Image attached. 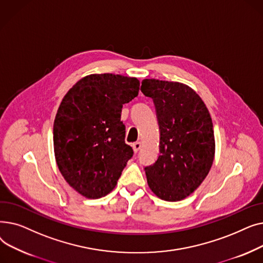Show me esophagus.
<instances>
[{
	"instance_id": "obj_1",
	"label": "esophagus",
	"mask_w": 263,
	"mask_h": 263,
	"mask_svg": "<svg viewBox=\"0 0 263 263\" xmlns=\"http://www.w3.org/2000/svg\"><path fill=\"white\" fill-rule=\"evenodd\" d=\"M132 147H133L134 153H139L141 147H142V143H141V142H135V143H133Z\"/></svg>"
}]
</instances>
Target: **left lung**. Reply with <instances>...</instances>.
I'll return each instance as SVG.
<instances>
[{
	"mask_svg": "<svg viewBox=\"0 0 263 263\" xmlns=\"http://www.w3.org/2000/svg\"><path fill=\"white\" fill-rule=\"evenodd\" d=\"M141 90L154 100L160 129V156L144 168L148 185L163 200L184 199L201 184L213 163L209 110L182 83L146 79Z\"/></svg>",
	"mask_w": 263,
	"mask_h": 263,
	"instance_id": "obj_1",
	"label": "left lung"
}]
</instances>
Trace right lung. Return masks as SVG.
I'll return each instance as SVG.
<instances>
[{"mask_svg": "<svg viewBox=\"0 0 263 263\" xmlns=\"http://www.w3.org/2000/svg\"><path fill=\"white\" fill-rule=\"evenodd\" d=\"M139 90L136 78L90 74L63 98L53 126L54 154L65 180L81 195L100 198L116 186L133 156L121 108Z\"/></svg>", "mask_w": 263, "mask_h": 263, "instance_id": "add662e5", "label": "right lung"}]
</instances>
